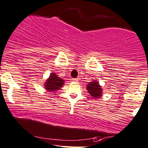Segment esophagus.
Here are the masks:
<instances>
[{"label":"esophagus","instance_id":"34e87169","mask_svg":"<svg viewBox=\"0 0 148 148\" xmlns=\"http://www.w3.org/2000/svg\"><path fill=\"white\" fill-rule=\"evenodd\" d=\"M78 80H79L78 78H73V82H75V83H76V82L78 81Z\"/></svg>","mask_w":148,"mask_h":148}]
</instances>
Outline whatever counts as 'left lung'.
<instances>
[{
    "label": "left lung",
    "instance_id": "left-lung-1",
    "mask_svg": "<svg viewBox=\"0 0 148 148\" xmlns=\"http://www.w3.org/2000/svg\"><path fill=\"white\" fill-rule=\"evenodd\" d=\"M96 80L91 81L87 85L86 89L88 93L95 99H99L103 95V88Z\"/></svg>",
    "mask_w": 148,
    "mask_h": 148
}]
</instances>
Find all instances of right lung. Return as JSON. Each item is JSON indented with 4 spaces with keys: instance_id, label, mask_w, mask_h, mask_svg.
I'll return each mask as SVG.
<instances>
[{
    "instance_id": "add662e5",
    "label": "right lung",
    "mask_w": 148,
    "mask_h": 148,
    "mask_svg": "<svg viewBox=\"0 0 148 148\" xmlns=\"http://www.w3.org/2000/svg\"><path fill=\"white\" fill-rule=\"evenodd\" d=\"M64 82L65 80L58 77L56 73H52L50 75L49 77L45 80L44 83V88L47 92H53L60 90L64 85Z\"/></svg>"
}]
</instances>
